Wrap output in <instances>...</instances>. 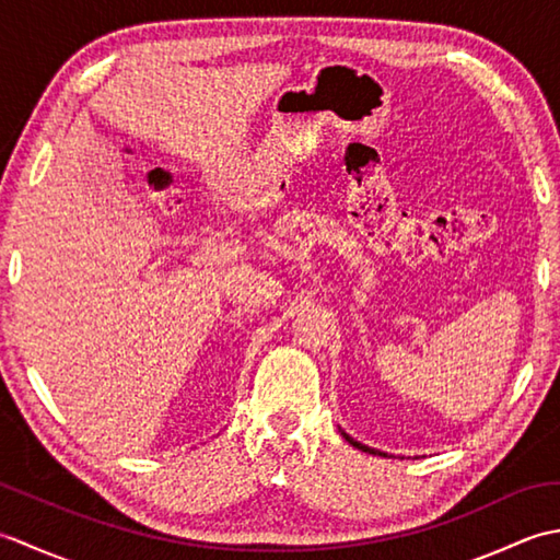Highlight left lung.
<instances>
[{
    "instance_id": "obj_1",
    "label": "left lung",
    "mask_w": 560,
    "mask_h": 560,
    "mask_svg": "<svg viewBox=\"0 0 560 560\" xmlns=\"http://www.w3.org/2000/svg\"><path fill=\"white\" fill-rule=\"evenodd\" d=\"M341 431V428H339ZM341 435H343V440H347L349 445H353L355 450H361V452H368V455H377V457H387V452H380V450H375V447H368V445H363V443H359V440H353L349 433H343L341 431Z\"/></svg>"
}]
</instances>
